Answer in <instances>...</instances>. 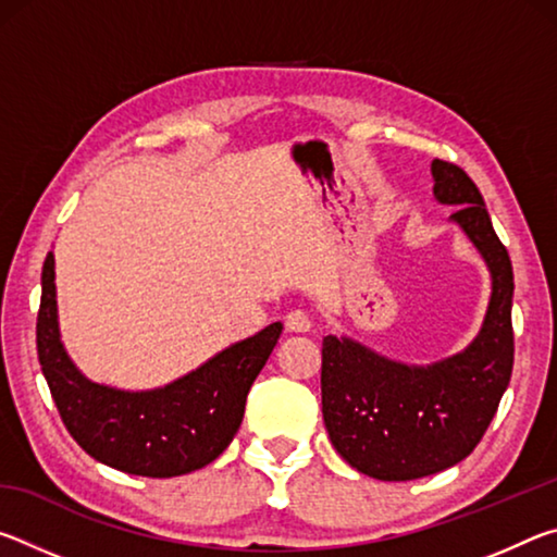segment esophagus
<instances>
[{"mask_svg": "<svg viewBox=\"0 0 557 557\" xmlns=\"http://www.w3.org/2000/svg\"><path fill=\"white\" fill-rule=\"evenodd\" d=\"M285 324L289 332H309L312 329V317H309L307 309H292L285 317Z\"/></svg>", "mask_w": 557, "mask_h": 557, "instance_id": "esophagus-1", "label": "esophagus"}]
</instances>
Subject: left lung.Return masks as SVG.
<instances>
[{
    "label": "left lung",
    "mask_w": 557,
    "mask_h": 557,
    "mask_svg": "<svg viewBox=\"0 0 557 557\" xmlns=\"http://www.w3.org/2000/svg\"><path fill=\"white\" fill-rule=\"evenodd\" d=\"M437 201L492 270V301L467 351L432 366H405L351 338L322 342V412L334 449L381 482H410L455 467L484 437L513 371V268L465 169L432 162Z\"/></svg>",
    "instance_id": "8db88e82"
}]
</instances>
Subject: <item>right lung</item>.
<instances>
[{"label": "right lung", "instance_id": "add662e5", "mask_svg": "<svg viewBox=\"0 0 557 557\" xmlns=\"http://www.w3.org/2000/svg\"><path fill=\"white\" fill-rule=\"evenodd\" d=\"M53 277L49 252L41 270L36 348L71 437L92 459L125 474L169 479L211 465L238 432L245 398L275 348L282 324L233 344L164 388L115 391L90 383L65 354L55 322Z\"/></svg>", "mask_w": 557, "mask_h": 557}]
</instances>
